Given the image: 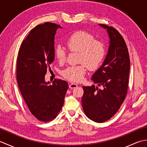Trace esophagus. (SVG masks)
<instances>
[{
  "mask_svg": "<svg viewBox=\"0 0 147 147\" xmlns=\"http://www.w3.org/2000/svg\"><path fill=\"white\" fill-rule=\"evenodd\" d=\"M77 86H78L77 84L74 83H71L69 84V88H71V89L76 88V87H77Z\"/></svg>",
  "mask_w": 147,
  "mask_h": 147,
  "instance_id": "1",
  "label": "esophagus"
}]
</instances>
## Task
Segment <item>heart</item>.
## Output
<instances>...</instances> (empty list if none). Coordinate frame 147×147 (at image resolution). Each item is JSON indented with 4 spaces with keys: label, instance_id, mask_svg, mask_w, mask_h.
Here are the masks:
<instances>
[{
    "label": "heart",
    "instance_id": "b5f03b06",
    "mask_svg": "<svg viewBox=\"0 0 147 147\" xmlns=\"http://www.w3.org/2000/svg\"><path fill=\"white\" fill-rule=\"evenodd\" d=\"M67 48L70 52H76L78 62L81 64L69 67L62 72L65 79L73 82H80L84 78L86 67L90 70L98 68L105 54V47L102 42L95 40L94 37L83 31H78L71 35L65 42ZM55 56L57 61L62 63L65 60L64 49L58 46L55 49Z\"/></svg>",
    "mask_w": 147,
    "mask_h": 147
}]
</instances>
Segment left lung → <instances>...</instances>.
Wrapping results in <instances>:
<instances>
[{"label": "left lung", "instance_id": "left-lung-1", "mask_svg": "<svg viewBox=\"0 0 147 147\" xmlns=\"http://www.w3.org/2000/svg\"><path fill=\"white\" fill-rule=\"evenodd\" d=\"M107 30L109 38L107 54L91 80L98 86H83L82 106L86 115L96 123L109 120L116 113L126 96L130 61L123 36L114 28L99 24Z\"/></svg>", "mask_w": 147, "mask_h": 147}]
</instances>
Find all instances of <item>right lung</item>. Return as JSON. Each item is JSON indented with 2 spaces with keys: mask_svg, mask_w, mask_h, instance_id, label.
I'll return each instance as SVG.
<instances>
[{
  "mask_svg": "<svg viewBox=\"0 0 147 147\" xmlns=\"http://www.w3.org/2000/svg\"><path fill=\"white\" fill-rule=\"evenodd\" d=\"M61 26L52 23L39 24L21 43L17 59L16 77L26 104L39 121H51L63 106L67 83L56 79L46 82L45 76L55 58L54 38Z\"/></svg>",
  "mask_w": 147,
  "mask_h": 147,
  "instance_id": "1",
  "label": "right lung"
}]
</instances>
